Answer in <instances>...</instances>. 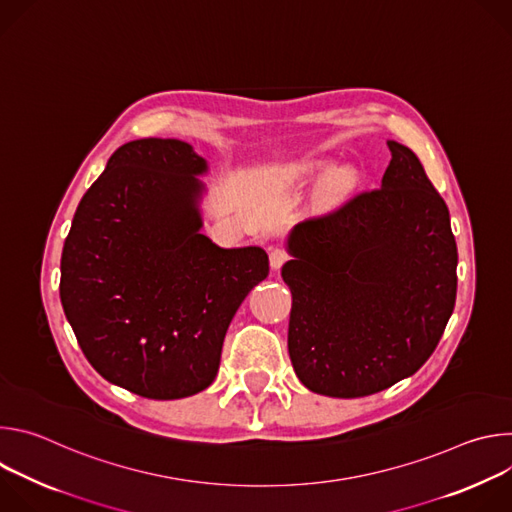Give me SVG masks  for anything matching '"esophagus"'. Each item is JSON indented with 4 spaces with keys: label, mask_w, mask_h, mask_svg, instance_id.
Here are the masks:
<instances>
[{
    "label": "esophagus",
    "mask_w": 512,
    "mask_h": 512,
    "mask_svg": "<svg viewBox=\"0 0 512 512\" xmlns=\"http://www.w3.org/2000/svg\"><path fill=\"white\" fill-rule=\"evenodd\" d=\"M287 259H289V253L283 247H273L269 251V263L273 269H279L283 263H287Z\"/></svg>",
    "instance_id": "obj_1"
}]
</instances>
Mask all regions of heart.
<instances>
[{
	"label": "heart",
	"instance_id": "heart-1",
	"mask_svg": "<svg viewBox=\"0 0 512 512\" xmlns=\"http://www.w3.org/2000/svg\"><path fill=\"white\" fill-rule=\"evenodd\" d=\"M328 170V166L324 162H302L296 166H289L285 170H281V180L285 182H306L308 178H314L318 174H324Z\"/></svg>",
	"mask_w": 512,
	"mask_h": 512
}]
</instances>
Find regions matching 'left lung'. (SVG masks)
<instances>
[{
	"instance_id": "left-lung-1",
	"label": "left lung",
	"mask_w": 512,
	"mask_h": 512,
	"mask_svg": "<svg viewBox=\"0 0 512 512\" xmlns=\"http://www.w3.org/2000/svg\"><path fill=\"white\" fill-rule=\"evenodd\" d=\"M381 188L310 216L289 237L287 348L314 393L352 399L411 377L454 312L450 212L417 156L387 141Z\"/></svg>"
}]
</instances>
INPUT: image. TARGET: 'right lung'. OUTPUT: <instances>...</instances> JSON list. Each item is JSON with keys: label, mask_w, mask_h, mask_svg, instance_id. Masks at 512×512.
Segmentation results:
<instances>
[{"label": "right lung", "mask_w": 512, "mask_h": 512, "mask_svg": "<svg viewBox=\"0 0 512 512\" xmlns=\"http://www.w3.org/2000/svg\"><path fill=\"white\" fill-rule=\"evenodd\" d=\"M204 170L180 139L121 145L64 241L66 320L93 369L139 397L204 391L233 316L269 275L263 249H221L198 233Z\"/></svg>", "instance_id": "1"}]
</instances>
